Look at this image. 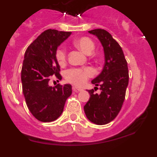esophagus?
<instances>
[{
    "label": "esophagus",
    "instance_id": "34e87169",
    "mask_svg": "<svg viewBox=\"0 0 157 157\" xmlns=\"http://www.w3.org/2000/svg\"><path fill=\"white\" fill-rule=\"evenodd\" d=\"M72 90H73L74 92H79V91L82 90V88H78V87H76V86L72 87Z\"/></svg>",
    "mask_w": 157,
    "mask_h": 157
}]
</instances>
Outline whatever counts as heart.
Wrapping results in <instances>:
<instances>
[{
	"mask_svg": "<svg viewBox=\"0 0 157 157\" xmlns=\"http://www.w3.org/2000/svg\"><path fill=\"white\" fill-rule=\"evenodd\" d=\"M75 45L87 55H90L95 48L94 41L87 37H82L75 41ZM56 59L60 66H63L67 61V52L64 47L60 46L56 51ZM94 75L91 67H72L67 70L64 74L67 82L75 86L84 85L90 78Z\"/></svg>",
	"mask_w": 157,
	"mask_h": 157,
	"instance_id": "b5f03b06",
	"label": "heart"
}]
</instances>
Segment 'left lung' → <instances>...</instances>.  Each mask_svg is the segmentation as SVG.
Wrapping results in <instances>:
<instances>
[{
    "instance_id": "obj_1",
    "label": "left lung",
    "mask_w": 157,
    "mask_h": 157,
    "mask_svg": "<svg viewBox=\"0 0 157 157\" xmlns=\"http://www.w3.org/2000/svg\"><path fill=\"white\" fill-rule=\"evenodd\" d=\"M89 33L97 36L103 45L105 63L101 74L92 81L96 86H100L101 94H94V90H88L90 98L84 112L90 121L105 125L114 120L121 110L128 86V67L121 46L109 32L95 29Z\"/></svg>"
}]
</instances>
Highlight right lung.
I'll return each instance as SVG.
<instances>
[{"instance_id":"right-lung-1","label":"right lung","mask_w":157,"mask_h":157,"mask_svg":"<svg viewBox=\"0 0 157 157\" xmlns=\"http://www.w3.org/2000/svg\"><path fill=\"white\" fill-rule=\"evenodd\" d=\"M71 34L48 29L42 32L25 52L21 71L23 93L28 109L41 122L56 120L62 114L66 100L71 94L70 84L48 86L51 78L62 79L55 55L57 47Z\"/></svg>"}]
</instances>
